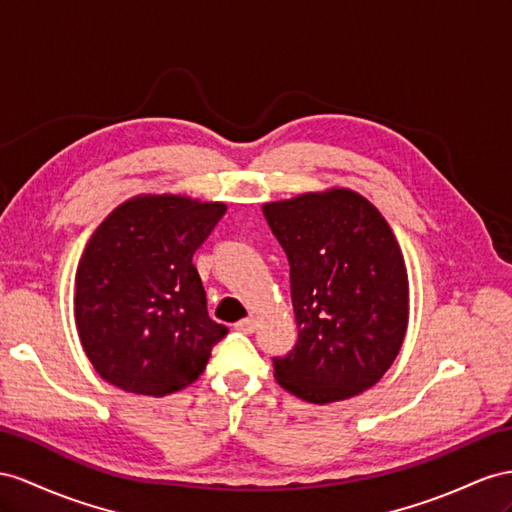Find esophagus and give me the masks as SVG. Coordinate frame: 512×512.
Segmentation results:
<instances>
[{
    "mask_svg": "<svg viewBox=\"0 0 512 512\" xmlns=\"http://www.w3.org/2000/svg\"><path fill=\"white\" fill-rule=\"evenodd\" d=\"M255 326H257V322L253 318H246V320H240L238 324H235V331H240L244 335H251L255 331Z\"/></svg>",
    "mask_w": 512,
    "mask_h": 512,
    "instance_id": "1",
    "label": "esophagus"
}]
</instances>
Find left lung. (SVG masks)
<instances>
[{"instance_id":"obj_1","label":"left lung","mask_w":512,"mask_h":512,"mask_svg":"<svg viewBox=\"0 0 512 512\" xmlns=\"http://www.w3.org/2000/svg\"><path fill=\"white\" fill-rule=\"evenodd\" d=\"M290 261L298 342L274 378L313 404L359 396L396 361L409 324L400 244L355 190L331 188L264 205Z\"/></svg>"}]
</instances>
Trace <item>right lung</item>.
<instances>
[{
  "instance_id": "obj_1",
  "label": "right lung",
  "mask_w": 512,
  "mask_h": 512,
  "mask_svg": "<svg viewBox=\"0 0 512 512\" xmlns=\"http://www.w3.org/2000/svg\"><path fill=\"white\" fill-rule=\"evenodd\" d=\"M225 203L138 194L90 235L75 272V326L103 381L162 398L194 383L227 326L209 318L192 255Z\"/></svg>"
}]
</instances>
